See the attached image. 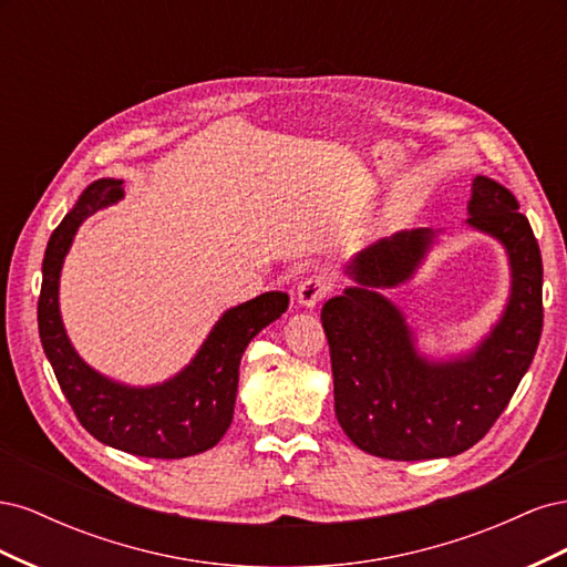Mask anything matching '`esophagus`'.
Returning <instances> with one entry per match:
<instances>
[{
  "label": "esophagus",
  "instance_id": "34e87169",
  "mask_svg": "<svg viewBox=\"0 0 567 567\" xmlns=\"http://www.w3.org/2000/svg\"><path fill=\"white\" fill-rule=\"evenodd\" d=\"M331 293V281L326 277H310L298 286V302L302 307H317L326 296Z\"/></svg>",
  "mask_w": 567,
  "mask_h": 567
}]
</instances>
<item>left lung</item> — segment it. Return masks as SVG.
<instances>
[{"instance_id":"obj_1","label":"left lung","mask_w":567,"mask_h":567,"mask_svg":"<svg viewBox=\"0 0 567 567\" xmlns=\"http://www.w3.org/2000/svg\"><path fill=\"white\" fill-rule=\"evenodd\" d=\"M518 208L499 182L473 179L468 225L504 244L511 296L489 336L450 362L421 357L404 315L381 296V288L414 277L435 231L392 234L348 265L357 286L321 307V323L331 350L336 416L359 450L392 461L456 456L502 416L537 352L544 323L542 252Z\"/></svg>"}]
</instances>
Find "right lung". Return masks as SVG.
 <instances>
[{"label":"right lung","mask_w":567,"mask_h":567,"mask_svg":"<svg viewBox=\"0 0 567 567\" xmlns=\"http://www.w3.org/2000/svg\"><path fill=\"white\" fill-rule=\"evenodd\" d=\"M123 196V182L99 179L51 234L38 302L42 348L84 431L120 452L146 458H184L215 447L234 419L238 364L248 342L288 310L281 290L231 307L215 323L194 362L175 379L151 388L115 383L87 367L65 336L59 310L63 257L78 227Z\"/></svg>","instance_id":"add662e5"}]
</instances>
